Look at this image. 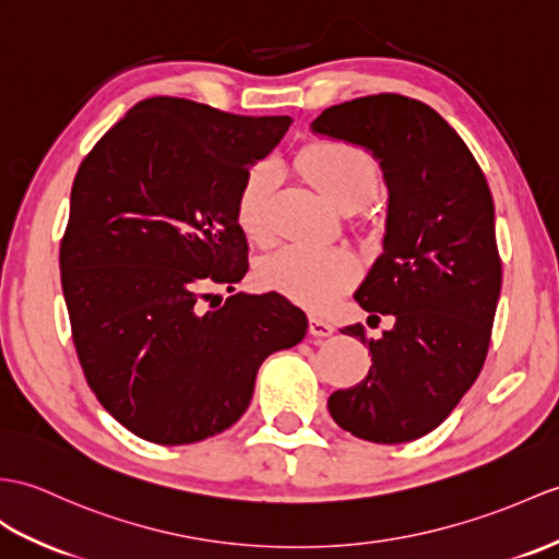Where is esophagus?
<instances>
[{
  "mask_svg": "<svg viewBox=\"0 0 559 559\" xmlns=\"http://www.w3.org/2000/svg\"><path fill=\"white\" fill-rule=\"evenodd\" d=\"M335 329L331 326L329 321H323L319 317H309V333L317 335V338H326V335H331Z\"/></svg>",
  "mask_w": 559,
  "mask_h": 559,
  "instance_id": "1",
  "label": "esophagus"
}]
</instances>
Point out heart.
Returning <instances> with one entry per match:
<instances>
[{
    "mask_svg": "<svg viewBox=\"0 0 559 559\" xmlns=\"http://www.w3.org/2000/svg\"><path fill=\"white\" fill-rule=\"evenodd\" d=\"M297 164L309 183L338 210L359 206L379 188V166L373 157L349 142H314L302 150ZM274 188L276 168L271 162L254 164L242 178L236 194V221L250 240L262 242L269 236L266 214ZM357 276L359 264L347 250L314 245H288L257 266V281L266 290L314 311L331 307Z\"/></svg>",
    "mask_w": 559,
    "mask_h": 559,
    "instance_id": "obj_1",
    "label": "heart"
}]
</instances>
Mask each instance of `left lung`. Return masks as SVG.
Masks as SVG:
<instances>
[{"mask_svg": "<svg viewBox=\"0 0 559 559\" xmlns=\"http://www.w3.org/2000/svg\"><path fill=\"white\" fill-rule=\"evenodd\" d=\"M311 131L367 147L388 186L383 254L359 285L367 311L393 314L369 341L365 381L329 397L333 421L371 443L433 431L481 373L502 285L496 206L481 166L419 99L369 95L323 109Z\"/></svg>", "mask_w": 559, "mask_h": 559, "instance_id": "8db88e82", "label": "left lung"}]
</instances>
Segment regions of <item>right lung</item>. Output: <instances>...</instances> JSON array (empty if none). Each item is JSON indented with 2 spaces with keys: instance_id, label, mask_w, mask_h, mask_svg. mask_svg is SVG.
Listing matches in <instances>:
<instances>
[{
  "instance_id": "1",
  "label": "right lung",
  "mask_w": 559,
  "mask_h": 559,
  "mask_svg": "<svg viewBox=\"0 0 559 559\" xmlns=\"http://www.w3.org/2000/svg\"><path fill=\"white\" fill-rule=\"evenodd\" d=\"M290 123L150 97L78 168L59 250L73 345L102 407L150 443L226 431L262 361L305 338V311L278 293L202 305L248 274L236 194Z\"/></svg>"
}]
</instances>
